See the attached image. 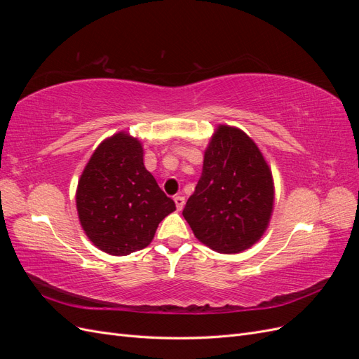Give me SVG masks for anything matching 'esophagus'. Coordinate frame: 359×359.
Listing matches in <instances>:
<instances>
[{"label": "esophagus", "instance_id": "34e87169", "mask_svg": "<svg viewBox=\"0 0 359 359\" xmlns=\"http://www.w3.org/2000/svg\"><path fill=\"white\" fill-rule=\"evenodd\" d=\"M173 201H175V205H177V210L181 211L184 208V205H186V198L181 196V194H178V196L173 198Z\"/></svg>", "mask_w": 359, "mask_h": 359}]
</instances>
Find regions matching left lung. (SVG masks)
<instances>
[{
	"label": "left lung",
	"mask_w": 359,
	"mask_h": 359,
	"mask_svg": "<svg viewBox=\"0 0 359 359\" xmlns=\"http://www.w3.org/2000/svg\"><path fill=\"white\" fill-rule=\"evenodd\" d=\"M273 205V173L257 145L240 128L217 127L182 211L194 236L219 253H241L266 231Z\"/></svg>",
	"instance_id": "1"
}]
</instances>
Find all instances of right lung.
Instances as JSON below:
<instances>
[{"mask_svg":"<svg viewBox=\"0 0 359 359\" xmlns=\"http://www.w3.org/2000/svg\"><path fill=\"white\" fill-rule=\"evenodd\" d=\"M76 206L86 236L114 256L145 248L158 223L177 210L144 166L142 145L124 132L94 151L78 184Z\"/></svg>","mask_w":359,"mask_h":359,"instance_id":"1","label":"right lung"}]
</instances>
